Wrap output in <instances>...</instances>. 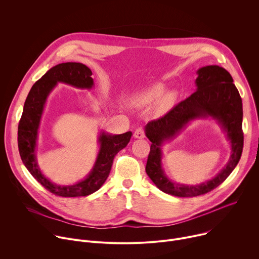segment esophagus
Returning <instances> with one entry per match:
<instances>
[{
	"label": "esophagus",
	"mask_w": 259,
	"mask_h": 259,
	"mask_svg": "<svg viewBox=\"0 0 259 259\" xmlns=\"http://www.w3.org/2000/svg\"><path fill=\"white\" fill-rule=\"evenodd\" d=\"M133 136H134L135 138H139V139L144 138V131H143V129H142V128H137V129L135 130Z\"/></svg>",
	"instance_id": "1"
}]
</instances>
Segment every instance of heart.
Returning a JSON list of instances; mask_svg holds the SVG:
<instances>
[{
	"instance_id": "b5f03b06",
	"label": "heart",
	"mask_w": 259,
	"mask_h": 259,
	"mask_svg": "<svg viewBox=\"0 0 259 259\" xmlns=\"http://www.w3.org/2000/svg\"><path fill=\"white\" fill-rule=\"evenodd\" d=\"M166 86L163 83H156L150 86L141 88L135 91L129 97V102L136 107H143L155 101L152 107V112L155 116H162L166 114L172 107L176 93L166 92Z\"/></svg>"
}]
</instances>
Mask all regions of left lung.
Returning a JSON list of instances; mask_svg holds the SVG:
<instances>
[{
    "instance_id": "8db88e82",
    "label": "left lung",
    "mask_w": 259,
    "mask_h": 259,
    "mask_svg": "<svg viewBox=\"0 0 259 259\" xmlns=\"http://www.w3.org/2000/svg\"><path fill=\"white\" fill-rule=\"evenodd\" d=\"M196 92L179 102L164 117L145 126V135L152 142L146 174L162 192L181 198L205 195L223 183L240 161L244 136L243 106L231 73L218 65H207L197 71ZM210 116L215 119L231 143V157L224 169L212 180L197 186L176 184L169 180L161 167V146L192 120Z\"/></svg>"
}]
</instances>
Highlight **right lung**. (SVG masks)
I'll list each match as a JSON object with an SVG mask.
<instances>
[{
  "label": "right lung",
  "instance_id": "right-lung-1",
  "mask_svg": "<svg viewBox=\"0 0 259 259\" xmlns=\"http://www.w3.org/2000/svg\"><path fill=\"white\" fill-rule=\"evenodd\" d=\"M91 69L80 62L59 63L51 67L31 87L23 106L18 125V149L22 163L29 173L50 193L60 197H86L98 191L112 169L115 156L129 143L132 132L113 135L101 131L98 137L99 151L96 161L83 180L71 186H57L41 171L36 161V140L46 100L58 83L80 89L94 86Z\"/></svg>",
  "mask_w": 259,
  "mask_h": 259
}]
</instances>
